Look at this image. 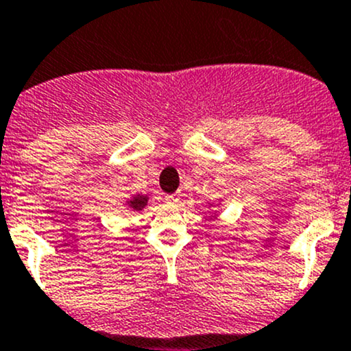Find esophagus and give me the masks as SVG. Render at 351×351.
<instances>
[{
	"label": "esophagus",
	"mask_w": 351,
	"mask_h": 351,
	"mask_svg": "<svg viewBox=\"0 0 351 351\" xmlns=\"http://www.w3.org/2000/svg\"><path fill=\"white\" fill-rule=\"evenodd\" d=\"M180 197H182V195H180V193L166 195V197H165V202H166V204H168V205H178Z\"/></svg>",
	"instance_id": "34e87169"
}]
</instances>
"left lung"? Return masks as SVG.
<instances>
[{
    "instance_id": "left-lung-1",
    "label": "left lung",
    "mask_w": 351,
    "mask_h": 351,
    "mask_svg": "<svg viewBox=\"0 0 351 351\" xmlns=\"http://www.w3.org/2000/svg\"><path fill=\"white\" fill-rule=\"evenodd\" d=\"M210 206H213V204H208V208H210Z\"/></svg>"
}]
</instances>
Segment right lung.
<instances>
[{
    "label": "right lung",
    "mask_w": 351,
    "mask_h": 351,
    "mask_svg": "<svg viewBox=\"0 0 351 351\" xmlns=\"http://www.w3.org/2000/svg\"><path fill=\"white\" fill-rule=\"evenodd\" d=\"M147 202H149V197L147 195H132L131 198H128L126 202H124V205H126L128 210H132V212H141V210H145L147 206Z\"/></svg>",
    "instance_id": "obj_1"
}]
</instances>
